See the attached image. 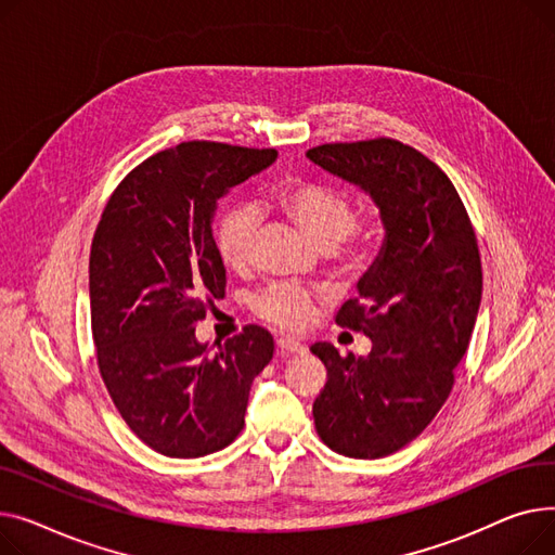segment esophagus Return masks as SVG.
<instances>
[{
    "label": "esophagus",
    "instance_id": "34e87169",
    "mask_svg": "<svg viewBox=\"0 0 555 555\" xmlns=\"http://www.w3.org/2000/svg\"><path fill=\"white\" fill-rule=\"evenodd\" d=\"M278 349L282 356H298V353H305L307 347L298 340H291V338H280L278 340Z\"/></svg>",
    "mask_w": 555,
    "mask_h": 555
}]
</instances>
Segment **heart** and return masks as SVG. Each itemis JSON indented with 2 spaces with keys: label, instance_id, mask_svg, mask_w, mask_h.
<instances>
[{
  "label": "heart",
  "instance_id": "b5f03b06",
  "mask_svg": "<svg viewBox=\"0 0 555 555\" xmlns=\"http://www.w3.org/2000/svg\"><path fill=\"white\" fill-rule=\"evenodd\" d=\"M280 206L302 231L336 259L345 271L363 269L374 257L385 223L378 212L353 219V202L347 188L324 181H296L280 190ZM262 228V210L255 204L225 208L215 228V246L221 262L248 269L253 248ZM313 296L296 284H271L253 298V311L282 330L300 332L313 318Z\"/></svg>",
  "mask_w": 555,
  "mask_h": 555
}]
</instances>
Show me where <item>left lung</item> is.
I'll return each mask as SVG.
<instances>
[{"mask_svg": "<svg viewBox=\"0 0 555 555\" xmlns=\"http://www.w3.org/2000/svg\"><path fill=\"white\" fill-rule=\"evenodd\" d=\"M307 156L365 190L385 223L358 298L336 315L372 351L353 358L311 345L327 367L313 401L318 437L345 457L378 460L426 430L454 385L481 302L477 237L446 172L401 141L327 143Z\"/></svg>", "mask_w": 555, "mask_h": 555, "instance_id": "obj_1", "label": "left lung"}]
</instances>
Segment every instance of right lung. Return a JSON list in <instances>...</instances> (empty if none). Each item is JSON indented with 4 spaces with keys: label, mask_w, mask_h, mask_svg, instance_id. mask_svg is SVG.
Masks as SVG:
<instances>
[{
    "label": "right lung",
    "mask_w": 555,
    "mask_h": 555,
    "mask_svg": "<svg viewBox=\"0 0 555 555\" xmlns=\"http://www.w3.org/2000/svg\"><path fill=\"white\" fill-rule=\"evenodd\" d=\"M275 150L188 141L156 152L109 197L89 255L91 334L107 392L143 443L192 460L233 443L273 336L246 324L212 353L194 336L225 269L217 202L267 170Z\"/></svg>",
    "instance_id": "add662e5"
}]
</instances>
